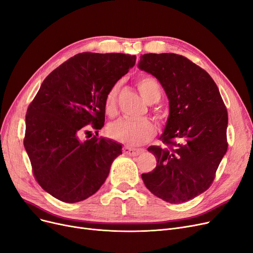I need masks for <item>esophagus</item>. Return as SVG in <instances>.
<instances>
[{"mask_svg":"<svg viewBox=\"0 0 253 253\" xmlns=\"http://www.w3.org/2000/svg\"><path fill=\"white\" fill-rule=\"evenodd\" d=\"M123 153L126 154L128 156H138L139 154L141 153V150L139 149H132L129 147H124L123 148Z\"/></svg>","mask_w":253,"mask_h":253,"instance_id":"34e87169","label":"esophagus"}]
</instances>
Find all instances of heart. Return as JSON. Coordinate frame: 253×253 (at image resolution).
I'll return each mask as SVG.
<instances>
[{"label":"heart","mask_w":253,"mask_h":253,"mask_svg":"<svg viewBox=\"0 0 253 253\" xmlns=\"http://www.w3.org/2000/svg\"><path fill=\"white\" fill-rule=\"evenodd\" d=\"M137 87L145 98V100L152 104L157 102L162 95L160 84L156 79L149 75L140 76L137 80ZM120 90V83L111 86L104 98V111L109 117L117 114V100ZM159 119V117H157ZM107 133L109 137L126 146H140L150 141L156 134V128L149 119L138 121L119 120L108 126Z\"/></svg>","instance_id":"b5f03b06"}]
</instances>
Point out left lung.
Wrapping results in <instances>:
<instances>
[{
    "mask_svg": "<svg viewBox=\"0 0 253 253\" xmlns=\"http://www.w3.org/2000/svg\"><path fill=\"white\" fill-rule=\"evenodd\" d=\"M138 67L155 76L169 100L164 146L148 148L157 166L142 181L163 201L188 202L209 189L226 153L225 104L209 73L180 54H141Z\"/></svg>",
    "mask_w": 253,
    "mask_h": 253,
    "instance_id": "1",
    "label": "left lung"
}]
</instances>
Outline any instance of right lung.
Returning <instances> with one entry per match:
<instances>
[{"label":"right lung","instance_id":"obj_1","mask_svg":"<svg viewBox=\"0 0 253 253\" xmlns=\"http://www.w3.org/2000/svg\"><path fill=\"white\" fill-rule=\"evenodd\" d=\"M135 61L117 52L75 54L46 76L30 103L24 146L36 181L56 199L72 204L93 195L122 154L114 140L80 135L86 125L103 127L105 95Z\"/></svg>","mask_w":253,"mask_h":253}]
</instances>
